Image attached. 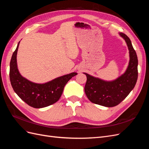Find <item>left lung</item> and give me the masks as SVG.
I'll return each mask as SVG.
<instances>
[{
  "mask_svg": "<svg viewBox=\"0 0 149 149\" xmlns=\"http://www.w3.org/2000/svg\"><path fill=\"white\" fill-rule=\"evenodd\" d=\"M127 44L129 62L124 73L112 81H105L83 73L87 77L84 91L90 101L105 107H114L123 101L134 89L138 77V59L131 41L127 35L119 33Z\"/></svg>",
  "mask_w": 149,
  "mask_h": 149,
  "instance_id": "left-lung-1",
  "label": "left lung"
}]
</instances>
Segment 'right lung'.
<instances>
[{
  "label": "right lung",
  "mask_w": 149,
  "mask_h": 149,
  "mask_svg": "<svg viewBox=\"0 0 149 149\" xmlns=\"http://www.w3.org/2000/svg\"><path fill=\"white\" fill-rule=\"evenodd\" d=\"M20 42L13 52L10 63V80L12 86L19 97L34 108L50 106L60 98L68 81L77 74L73 72L45 83H36L22 76L18 69L17 55Z\"/></svg>",
  "instance_id": "add662e5"
}]
</instances>
